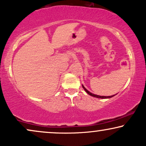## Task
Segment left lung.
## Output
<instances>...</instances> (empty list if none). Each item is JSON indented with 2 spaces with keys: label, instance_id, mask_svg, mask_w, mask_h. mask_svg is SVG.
<instances>
[{
  "label": "left lung",
  "instance_id": "8db88e82",
  "mask_svg": "<svg viewBox=\"0 0 146 146\" xmlns=\"http://www.w3.org/2000/svg\"><path fill=\"white\" fill-rule=\"evenodd\" d=\"M82 87H83V88H84V90L85 91H86L87 93H88V94H89V95H90V96H94V97H96V98H111V97H113V96H114L115 95H113V96H99V95H96V94H92V93H91V92H89L88 91V90H87L86 88H85V87L83 86L82 85Z\"/></svg>",
  "mask_w": 146,
  "mask_h": 146
}]
</instances>
